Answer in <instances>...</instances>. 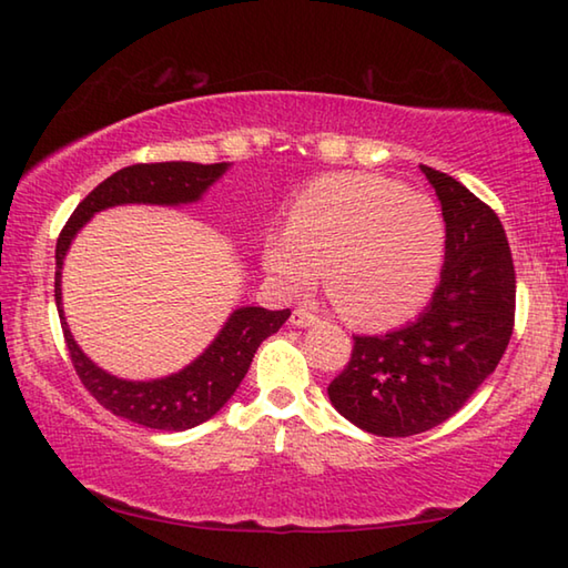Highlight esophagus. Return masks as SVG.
<instances>
[{
    "label": "esophagus",
    "mask_w": 568,
    "mask_h": 568,
    "mask_svg": "<svg viewBox=\"0 0 568 568\" xmlns=\"http://www.w3.org/2000/svg\"><path fill=\"white\" fill-rule=\"evenodd\" d=\"M316 322H320V316L312 314V312H306V310H294V314H292V324L300 326V329H306V326H314Z\"/></svg>",
    "instance_id": "esophagus-1"
}]
</instances>
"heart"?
I'll return each mask as SVG.
<instances>
[{
	"label": "heart",
	"mask_w": 568,
	"mask_h": 568,
	"mask_svg": "<svg viewBox=\"0 0 568 568\" xmlns=\"http://www.w3.org/2000/svg\"><path fill=\"white\" fill-rule=\"evenodd\" d=\"M446 224L439 204L379 174L314 179L286 209L284 232L262 244L266 276L304 294L326 276L346 322L386 329L409 320L439 282Z\"/></svg>",
	"instance_id": "b5f03b06"
}]
</instances>
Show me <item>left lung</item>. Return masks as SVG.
<instances>
[{
	"instance_id": "8db88e82",
	"label": "left lung",
	"mask_w": 568,
	"mask_h": 568,
	"mask_svg": "<svg viewBox=\"0 0 568 568\" xmlns=\"http://www.w3.org/2000/svg\"><path fill=\"white\" fill-rule=\"evenodd\" d=\"M442 202V282L419 320L382 336H354L352 362L329 384L344 419L376 436H414L471 399L509 346L516 274L506 232L479 196L422 164Z\"/></svg>"
}]
</instances>
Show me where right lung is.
I'll list each match as a JSON object with an SVG mask.
<instances>
[{
  "mask_svg": "<svg viewBox=\"0 0 568 568\" xmlns=\"http://www.w3.org/2000/svg\"><path fill=\"white\" fill-rule=\"evenodd\" d=\"M229 169V162L219 164H194V162H159V164H134L119 169L116 174L106 176L94 192H89L74 214L69 216L67 226L57 239V276H54V300L57 312L62 320V332L69 356L94 399L126 422L142 424L146 429L184 432L192 426L204 424L232 399L236 386L248 372L254 354L266 336L276 334L282 324L290 320L292 312H268L262 306H239L214 342L196 356L192 364L176 374L162 379L132 382L104 372L89 356L79 349L62 306V266L64 256L89 219L104 209L122 204H159L179 206L192 204L204 196L216 179Z\"/></svg>",
  "mask_w": 568,
  "mask_h": 568,
  "instance_id": "right-lung-1",
  "label": "right lung"
}]
</instances>
